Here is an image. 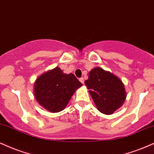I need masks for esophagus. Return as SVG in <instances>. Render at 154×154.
<instances>
[{"label": "esophagus", "mask_w": 154, "mask_h": 154, "mask_svg": "<svg viewBox=\"0 0 154 154\" xmlns=\"http://www.w3.org/2000/svg\"><path fill=\"white\" fill-rule=\"evenodd\" d=\"M79 81H81L82 84H83V83H84V79H83V78H81V79H79Z\"/></svg>", "instance_id": "obj_1"}]
</instances>
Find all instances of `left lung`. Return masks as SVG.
<instances>
[{
  "label": "left lung",
  "instance_id": "left-lung-1",
  "mask_svg": "<svg viewBox=\"0 0 154 154\" xmlns=\"http://www.w3.org/2000/svg\"><path fill=\"white\" fill-rule=\"evenodd\" d=\"M85 85L97 109L104 114H112L126 100V92L122 81L102 68H93Z\"/></svg>",
  "mask_w": 154,
  "mask_h": 154
}]
</instances>
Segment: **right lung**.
<instances>
[{
    "mask_svg": "<svg viewBox=\"0 0 154 154\" xmlns=\"http://www.w3.org/2000/svg\"><path fill=\"white\" fill-rule=\"evenodd\" d=\"M82 83L73 73L66 74L59 67L41 75L34 83V96L37 102L51 113L63 110Z\"/></svg>",
    "mask_w": 154,
    "mask_h": 154,
    "instance_id": "obj_1",
    "label": "right lung"
}]
</instances>
